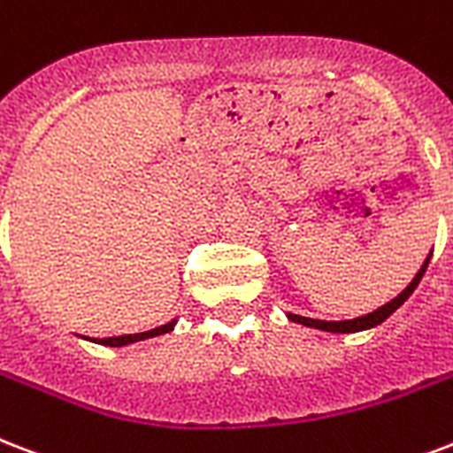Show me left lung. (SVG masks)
Returning a JSON list of instances; mask_svg holds the SVG:
<instances>
[{"label": "left lung", "mask_w": 453, "mask_h": 453, "mask_svg": "<svg viewBox=\"0 0 453 453\" xmlns=\"http://www.w3.org/2000/svg\"><path fill=\"white\" fill-rule=\"evenodd\" d=\"M430 257H433V251L427 254V258L423 261V265H420V271L416 273V278L406 285V289H403L402 295H396L392 302H388L385 306H380V309H375L372 313H365V316H358V319H351V320H316V319H303V316H296V313H288V319L292 320V323H302V326L306 327H316V330H323V333L347 334V333H361V330H371V327L380 326L382 320H388L389 316H392V313H395V311L399 309V306H402L411 295H413V289L418 288L420 278L426 275Z\"/></svg>", "instance_id": "left-lung-1"}]
</instances>
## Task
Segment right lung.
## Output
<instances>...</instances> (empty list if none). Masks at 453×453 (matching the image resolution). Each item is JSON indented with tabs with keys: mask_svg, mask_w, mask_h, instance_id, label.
Instances as JSON below:
<instances>
[{
	"mask_svg": "<svg viewBox=\"0 0 453 453\" xmlns=\"http://www.w3.org/2000/svg\"><path fill=\"white\" fill-rule=\"evenodd\" d=\"M175 323H178V320L173 319L171 323H165V326H161V327H154V330H147V333L120 334V337H106V340H92V342H96V344H104V347H126V344H133V342H142V340H150V337H158V334L171 333L173 327H175Z\"/></svg>",
	"mask_w": 453,
	"mask_h": 453,
	"instance_id": "right-lung-1",
	"label": "right lung"
}]
</instances>
